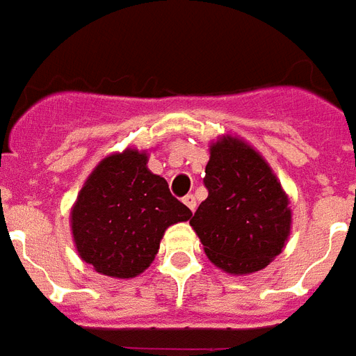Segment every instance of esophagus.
Returning <instances> with one entry per match:
<instances>
[{
    "label": "esophagus",
    "instance_id": "1",
    "mask_svg": "<svg viewBox=\"0 0 356 356\" xmlns=\"http://www.w3.org/2000/svg\"><path fill=\"white\" fill-rule=\"evenodd\" d=\"M184 204H186V206L189 207L191 211H195V209H196V198H195V196H193V195L184 196Z\"/></svg>",
    "mask_w": 356,
    "mask_h": 356
}]
</instances>
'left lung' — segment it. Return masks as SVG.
I'll return each instance as SVG.
<instances>
[{"instance_id": "8db88e82", "label": "left lung", "mask_w": 356, "mask_h": 356, "mask_svg": "<svg viewBox=\"0 0 356 356\" xmlns=\"http://www.w3.org/2000/svg\"><path fill=\"white\" fill-rule=\"evenodd\" d=\"M207 198L191 226L207 259L229 275L266 268L286 246L292 229L289 195L261 152L224 134L209 143Z\"/></svg>"}]
</instances>
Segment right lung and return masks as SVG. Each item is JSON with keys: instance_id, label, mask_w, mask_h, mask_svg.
Instances as JSON below:
<instances>
[{"instance_id": "right-lung-1", "label": "right lung", "mask_w": 356, "mask_h": 356, "mask_svg": "<svg viewBox=\"0 0 356 356\" xmlns=\"http://www.w3.org/2000/svg\"><path fill=\"white\" fill-rule=\"evenodd\" d=\"M147 163L149 152L136 147L108 154L90 172L71 207L76 254L99 274L115 280L143 274L165 229L193 217Z\"/></svg>"}]
</instances>
